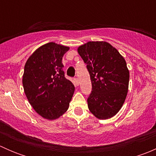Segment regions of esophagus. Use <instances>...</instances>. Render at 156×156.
<instances>
[{
	"label": "esophagus",
	"mask_w": 156,
	"mask_h": 156,
	"mask_svg": "<svg viewBox=\"0 0 156 156\" xmlns=\"http://www.w3.org/2000/svg\"><path fill=\"white\" fill-rule=\"evenodd\" d=\"M74 84H75V86H78V84H79V82H78V78H74Z\"/></svg>",
	"instance_id": "1"
}]
</instances>
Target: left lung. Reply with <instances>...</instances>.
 Segmentation results:
<instances>
[{
  "instance_id": "1",
  "label": "left lung",
  "mask_w": 156,
  "mask_h": 156,
  "mask_svg": "<svg viewBox=\"0 0 156 156\" xmlns=\"http://www.w3.org/2000/svg\"><path fill=\"white\" fill-rule=\"evenodd\" d=\"M78 52L87 64L92 83L88 108L97 119H111L127 97L130 74L126 61L106 41H89L78 47Z\"/></svg>"
}]
</instances>
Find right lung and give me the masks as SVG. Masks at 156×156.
<instances>
[{
  "label": "right lung",
  "mask_w": 156,
  "mask_h": 156,
  "mask_svg": "<svg viewBox=\"0 0 156 156\" xmlns=\"http://www.w3.org/2000/svg\"><path fill=\"white\" fill-rule=\"evenodd\" d=\"M69 50V47L54 42L45 44L25 65V94L36 112L48 120H55L67 111L75 92V86L65 78L62 62Z\"/></svg>",
  "instance_id": "1"
}]
</instances>
